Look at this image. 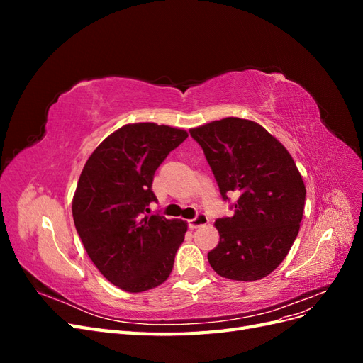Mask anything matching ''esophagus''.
<instances>
[{
  "label": "esophagus",
  "instance_id": "esophagus-1",
  "mask_svg": "<svg viewBox=\"0 0 363 363\" xmlns=\"http://www.w3.org/2000/svg\"><path fill=\"white\" fill-rule=\"evenodd\" d=\"M207 223H208V218H207L204 213H199L195 218L189 219L188 225H189L191 230H194V228H199V227H201V225H206Z\"/></svg>",
  "mask_w": 363,
  "mask_h": 363
}]
</instances>
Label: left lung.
<instances>
[{
    "label": "left lung",
    "instance_id": "1",
    "mask_svg": "<svg viewBox=\"0 0 363 363\" xmlns=\"http://www.w3.org/2000/svg\"><path fill=\"white\" fill-rule=\"evenodd\" d=\"M203 148L224 201L233 216L218 218L219 244L208 251L221 277L255 281L286 257L298 235L306 188L288 150L248 119L224 118L189 130Z\"/></svg>",
    "mask_w": 363,
    "mask_h": 363
}]
</instances>
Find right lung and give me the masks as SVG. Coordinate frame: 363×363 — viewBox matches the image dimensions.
<instances>
[{"mask_svg":"<svg viewBox=\"0 0 363 363\" xmlns=\"http://www.w3.org/2000/svg\"><path fill=\"white\" fill-rule=\"evenodd\" d=\"M188 138L180 128L127 124L87 159L72 200L74 224L94 265L119 289L144 292L169 277L188 224L150 212L160 163Z\"/></svg>","mask_w":363,"mask_h":363,"instance_id":"obj_1","label":"right lung"}]
</instances>
